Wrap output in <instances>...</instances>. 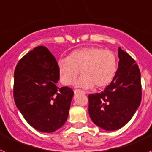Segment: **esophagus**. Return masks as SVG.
I'll return each mask as SVG.
<instances>
[{
    "instance_id": "34e87169",
    "label": "esophagus",
    "mask_w": 152,
    "mask_h": 152,
    "mask_svg": "<svg viewBox=\"0 0 152 152\" xmlns=\"http://www.w3.org/2000/svg\"><path fill=\"white\" fill-rule=\"evenodd\" d=\"M84 93V94H86V92L83 90H81V89H75L74 90V93L75 94H77V93Z\"/></svg>"
}]
</instances>
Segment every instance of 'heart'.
Masks as SVG:
<instances>
[{
  "mask_svg": "<svg viewBox=\"0 0 152 152\" xmlns=\"http://www.w3.org/2000/svg\"><path fill=\"white\" fill-rule=\"evenodd\" d=\"M57 69L63 85H72L80 71L83 76L76 82V86L90 89L95 86L97 89H102L115 76L118 59L113 51L98 47H84L72 51L67 58L60 59Z\"/></svg>",
  "mask_w": 152,
  "mask_h": 152,
  "instance_id": "1",
  "label": "heart"
}]
</instances>
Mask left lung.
<instances>
[{"label":"left lung","mask_w":152,"mask_h":152,"mask_svg":"<svg viewBox=\"0 0 152 152\" xmlns=\"http://www.w3.org/2000/svg\"><path fill=\"white\" fill-rule=\"evenodd\" d=\"M118 70L102 92L89 94V114L96 125L114 131L129 122L142 100L141 73L129 53L118 48Z\"/></svg>","instance_id":"left-lung-1"}]
</instances>
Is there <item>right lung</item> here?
Here are the masks:
<instances>
[{
  "label": "right lung",
  "instance_id": "1",
  "mask_svg": "<svg viewBox=\"0 0 152 152\" xmlns=\"http://www.w3.org/2000/svg\"><path fill=\"white\" fill-rule=\"evenodd\" d=\"M57 61L47 47L27 53L14 71V99L18 109L33 128L50 133L66 122L73 91L58 88Z\"/></svg>",
  "mask_w": 152,
  "mask_h": 152
}]
</instances>
